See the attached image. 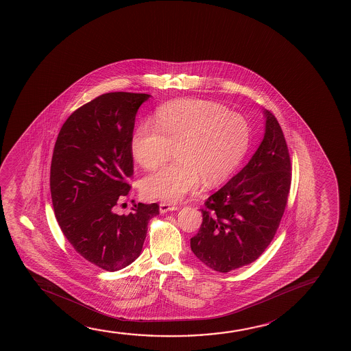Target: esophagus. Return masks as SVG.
Listing matches in <instances>:
<instances>
[{
	"instance_id": "1",
	"label": "esophagus",
	"mask_w": 351,
	"mask_h": 351,
	"mask_svg": "<svg viewBox=\"0 0 351 351\" xmlns=\"http://www.w3.org/2000/svg\"><path fill=\"white\" fill-rule=\"evenodd\" d=\"M178 209V205L171 204V203H160V205H159V210L162 214H167L169 211H175Z\"/></svg>"
}]
</instances>
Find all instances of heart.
Here are the masks:
<instances>
[{"label": "heart", "instance_id": "1", "mask_svg": "<svg viewBox=\"0 0 351 351\" xmlns=\"http://www.w3.org/2000/svg\"><path fill=\"white\" fill-rule=\"evenodd\" d=\"M252 143L248 120L217 103L178 99L156 110L154 124L138 125L130 140L135 162L145 169L162 164L175 148L176 162L142 180L148 198L178 202L200 182L214 187L231 178Z\"/></svg>", "mask_w": 351, "mask_h": 351}]
</instances>
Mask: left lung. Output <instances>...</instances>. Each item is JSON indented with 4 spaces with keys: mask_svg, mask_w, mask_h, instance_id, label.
<instances>
[{
    "mask_svg": "<svg viewBox=\"0 0 351 351\" xmlns=\"http://www.w3.org/2000/svg\"><path fill=\"white\" fill-rule=\"evenodd\" d=\"M264 138L248 164L202 209L203 222L191 249L217 272L250 264L275 237L291 181L289 152L275 115L265 110Z\"/></svg>",
    "mask_w": 351,
    "mask_h": 351,
    "instance_id": "8db88e82",
    "label": "left lung"
}]
</instances>
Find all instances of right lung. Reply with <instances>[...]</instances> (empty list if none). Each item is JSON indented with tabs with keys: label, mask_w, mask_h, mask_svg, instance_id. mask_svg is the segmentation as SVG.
Instances as JSON below:
<instances>
[{
	"label": "right lung",
	"mask_w": 351,
	"mask_h": 351,
	"mask_svg": "<svg viewBox=\"0 0 351 351\" xmlns=\"http://www.w3.org/2000/svg\"><path fill=\"white\" fill-rule=\"evenodd\" d=\"M151 95L109 92L76 109L60 129L51 162L54 215L76 252L103 270L118 271L142 252L159 205L138 203L129 215L114 206L129 195L130 140L141 104Z\"/></svg>",
	"instance_id": "obj_1"
}]
</instances>
